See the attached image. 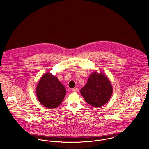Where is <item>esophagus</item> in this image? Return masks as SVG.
Wrapping results in <instances>:
<instances>
[{"label": "esophagus", "mask_w": 149, "mask_h": 149, "mask_svg": "<svg viewBox=\"0 0 149 149\" xmlns=\"http://www.w3.org/2000/svg\"><path fill=\"white\" fill-rule=\"evenodd\" d=\"M72 91L73 92H77L79 91V89L78 88H72Z\"/></svg>", "instance_id": "34e87169"}]
</instances>
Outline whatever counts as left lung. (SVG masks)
I'll use <instances>...</instances> for the list:
<instances>
[{
	"mask_svg": "<svg viewBox=\"0 0 149 149\" xmlns=\"http://www.w3.org/2000/svg\"><path fill=\"white\" fill-rule=\"evenodd\" d=\"M112 91V85L106 76L102 73L98 74L95 72L91 74L80 92L88 104L100 107L109 100Z\"/></svg>",
	"mask_w": 149,
	"mask_h": 149,
	"instance_id": "1",
	"label": "left lung"
}]
</instances>
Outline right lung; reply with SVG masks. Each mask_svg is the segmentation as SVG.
I'll list each match as a JSON object with an SVG mask.
<instances>
[{
  "mask_svg": "<svg viewBox=\"0 0 149 149\" xmlns=\"http://www.w3.org/2000/svg\"><path fill=\"white\" fill-rule=\"evenodd\" d=\"M37 97L43 106L53 109L58 106L66 95V89L56 76L46 73L36 88Z\"/></svg>",
  "mask_w": 149,
  "mask_h": 149,
  "instance_id": "right-lung-1",
  "label": "right lung"
}]
</instances>
